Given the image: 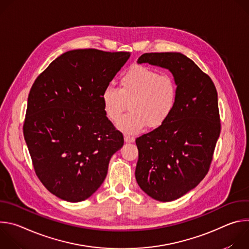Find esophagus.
<instances>
[{
	"instance_id": "esophagus-1",
	"label": "esophagus",
	"mask_w": 249,
	"mask_h": 249,
	"mask_svg": "<svg viewBox=\"0 0 249 249\" xmlns=\"http://www.w3.org/2000/svg\"><path fill=\"white\" fill-rule=\"evenodd\" d=\"M124 140H125L126 143H133V142L135 141V138L133 136H130V135H125Z\"/></svg>"
}]
</instances>
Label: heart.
Returning a JSON list of instances; mask_svg holds the SVG:
<instances>
[{"instance_id": "heart-1", "label": "heart", "mask_w": 249, "mask_h": 249, "mask_svg": "<svg viewBox=\"0 0 249 249\" xmlns=\"http://www.w3.org/2000/svg\"><path fill=\"white\" fill-rule=\"evenodd\" d=\"M178 99V84L168 73L135 65L120 78V89L106 87L101 93L105 115L117 122L130 102V113L118 122V127L126 133H136L143 129L161 126L173 112Z\"/></svg>"}]
</instances>
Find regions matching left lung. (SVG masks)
I'll return each mask as SVG.
<instances>
[{"mask_svg": "<svg viewBox=\"0 0 249 249\" xmlns=\"http://www.w3.org/2000/svg\"><path fill=\"white\" fill-rule=\"evenodd\" d=\"M138 63L168 69L178 99L168 119L136 139V180L150 197L169 202L195 188L209 171L221 132L218 93L211 78L181 53H145Z\"/></svg>", "mask_w": 249, "mask_h": 249, "instance_id": "obj_1", "label": "left lung"}]
</instances>
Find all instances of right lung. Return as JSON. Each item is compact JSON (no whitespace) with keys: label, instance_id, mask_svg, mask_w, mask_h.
<instances>
[{"label":"right lung","instance_id":"add662e5","mask_svg":"<svg viewBox=\"0 0 249 249\" xmlns=\"http://www.w3.org/2000/svg\"><path fill=\"white\" fill-rule=\"evenodd\" d=\"M129 52L68 51L33 83L23 136L33 168L45 188L68 202L90 197L102 184L124 138L101 101Z\"/></svg>","mask_w":249,"mask_h":249}]
</instances>
